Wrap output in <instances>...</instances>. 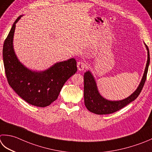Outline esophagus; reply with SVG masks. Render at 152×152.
I'll return each mask as SVG.
<instances>
[{"instance_id":"1","label":"esophagus","mask_w":152,"mask_h":152,"mask_svg":"<svg viewBox=\"0 0 152 152\" xmlns=\"http://www.w3.org/2000/svg\"><path fill=\"white\" fill-rule=\"evenodd\" d=\"M86 66V64L83 61H79L78 63H77V67H78V69L80 71H83L84 70V68Z\"/></svg>"}]
</instances>
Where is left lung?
Here are the masks:
<instances>
[{"label":"left lung","mask_w":152,"mask_h":152,"mask_svg":"<svg viewBox=\"0 0 152 152\" xmlns=\"http://www.w3.org/2000/svg\"><path fill=\"white\" fill-rule=\"evenodd\" d=\"M144 45L148 50V60L143 77H142L141 82L138 86L137 89L130 96L125 98V99L118 101H111L104 98L101 96L99 91H98L96 82L95 80L93 74H91L90 70L84 73V103L88 110L97 115L111 114L123 108L124 107L131 103L138 97L144 87V83L145 80H146V76L150 61L149 49H148L145 43Z\"/></svg>","instance_id":"obj_1"}]
</instances>
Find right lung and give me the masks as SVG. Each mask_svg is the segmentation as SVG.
Segmentation results:
<instances>
[{
  "mask_svg": "<svg viewBox=\"0 0 152 152\" xmlns=\"http://www.w3.org/2000/svg\"><path fill=\"white\" fill-rule=\"evenodd\" d=\"M13 23L3 45L2 56L9 85L18 96L32 105L45 107L57 99L62 86L77 71L75 58L56 62L48 69L35 71L25 66L15 53L13 39L16 23Z\"/></svg>",
  "mask_w": 152,
  "mask_h": 152,
  "instance_id": "obj_1",
  "label": "right lung"
}]
</instances>
